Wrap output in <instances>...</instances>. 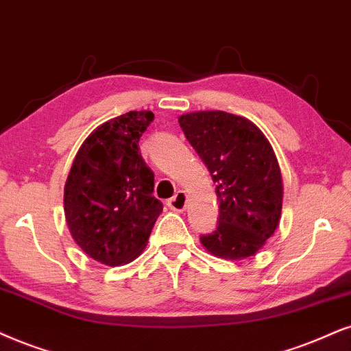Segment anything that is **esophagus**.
Wrapping results in <instances>:
<instances>
[{"mask_svg": "<svg viewBox=\"0 0 351 351\" xmlns=\"http://www.w3.org/2000/svg\"><path fill=\"white\" fill-rule=\"evenodd\" d=\"M186 206H188V196L184 191H178L171 199H168V207L176 212H183Z\"/></svg>", "mask_w": 351, "mask_h": 351, "instance_id": "obj_1", "label": "esophagus"}]
</instances>
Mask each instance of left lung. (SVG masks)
I'll return each mask as SVG.
<instances>
[{
    "label": "left lung",
    "mask_w": 351,
    "mask_h": 351,
    "mask_svg": "<svg viewBox=\"0 0 351 351\" xmlns=\"http://www.w3.org/2000/svg\"><path fill=\"white\" fill-rule=\"evenodd\" d=\"M178 121L219 199L217 230L202 234V246L223 259L254 256L282 214V173L272 145L254 123L227 112L186 113Z\"/></svg>",
    "instance_id": "1"
}]
</instances>
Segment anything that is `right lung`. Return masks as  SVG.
Returning a JSON list of instances; mask_svg holds the SVG:
<instances>
[{
	"instance_id": "right-lung-1",
	"label": "right lung",
	"mask_w": 351,
	"mask_h": 351,
	"mask_svg": "<svg viewBox=\"0 0 351 351\" xmlns=\"http://www.w3.org/2000/svg\"><path fill=\"white\" fill-rule=\"evenodd\" d=\"M154 113L130 112L100 124L77 150L64 184V215L79 247L105 265L134 261L163 206L139 139Z\"/></svg>"
}]
</instances>
